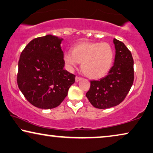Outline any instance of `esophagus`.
<instances>
[{
	"label": "esophagus",
	"instance_id": "34e87169",
	"mask_svg": "<svg viewBox=\"0 0 153 153\" xmlns=\"http://www.w3.org/2000/svg\"><path fill=\"white\" fill-rule=\"evenodd\" d=\"M82 79L81 77H79V76H76V78H75V81L76 82H79Z\"/></svg>",
	"mask_w": 153,
	"mask_h": 153
}]
</instances>
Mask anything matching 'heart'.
Here are the masks:
<instances>
[{"label":"heart","instance_id":"heart-1","mask_svg":"<svg viewBox=\"0 0 153 153\" xmlns=\"http://www.w3.org/2000/svg\"><path fill=\"white\" fill-rule=\"evenodd\" d=\"M63 59L70 70L81 63V69L88 77L98 79L105 76L111 68L114 52L107 43L83 42L74 46L72 52L64 53Z\"/></svg>","mask_w":153,"mask_h":153}]
</instances>
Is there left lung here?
Wrapping results in <instances>:
<instances>
[{
  "label": "left lung",
  "instance_id": "left-lung-1",
  "mask_svg": "<svg viewBox=\"0 0 153 153\" xmlns=\"http://www.w3.org/2000/svg\"><path fill=\"white\" fill-rule=\"evenodd\" d=\"M115 58L108 75L90 81L86 97L94 107L105 109L122 102L134 81V61L131 52L122 42L114 39Z\"/></svg>",
  "mask_w": 153,
  "mask_h": 153
}]
</instances>
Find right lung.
I'll use <instances>...</instances> for the list:
<instances>
[{
  "instance_id": "1",
  "label": "right lung",
  "mask_w": 153,
  "mask_h": 153,
  "mask_svg": "<svg viewBox=\"0 0 153 153\" xmlns=\"http://www.w3.org/2000/svg\"><path fill=\"white\" fill-rule=\"evenodd\" d=\"M63 38L48 34L33 39L22 52L17 83L26 99L35 107L52 109L59 105L75 81L64 70Z\"/></svg>"
}]
</instances>
